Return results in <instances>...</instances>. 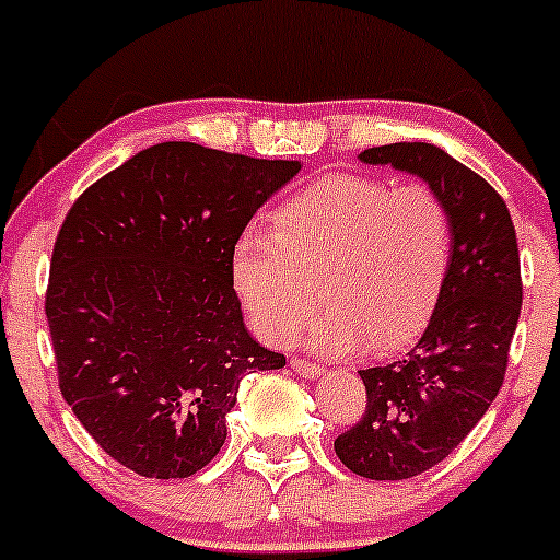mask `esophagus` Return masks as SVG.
Returning <instances> with one entry per match:
<instances>
[{"label": "esophagus", "instance_id": "34e87169", "mask_svg": "<svg viewBox=\"0 0 560 560\" xmlns=\"http://www.w3.org/2000/svg\"><path fill=\"white\" fill-rule=\"evenodd\" d=\"M290 366L298 374H303V377H322V374H324V366L322 364H313V361L298 359V355H294V359L290 361Z\"/></svg>", "mask_w": 560, "mask_h": 560}]
</instances>
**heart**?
<instances>
[{
    "instance_id": "obj_1",
    "label": "heart",
    "mask_w": 560,
    "mask_h": 560,
    "mask_svg": "<svg viewBox=\"0 0 560 560\" xmlns=\"http://www.w3.org/2000/svg\"><path fill=\"white\" fill-rule=\"evenodd\" d=\"M450 257L452 218L433 188L337 172L281 207L276 231H242L231 279L270 342L298 335L322 279L324 308L305 337L322 353L350 355L409 342L439 300Z\"/></svg>"
}]
</instances>
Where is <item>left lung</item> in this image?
I'll return each instance as SVG.
<instances>
[{"label": "left lung", "instance_id": "obj_1", "mask_svg": "<svg viewBox=\"0 0 560 560\" xmlns=\"http://www.w3.org/2000/svg\"><path fill=\"white\" fill-rule=\"evenodd\" d=\"M359 159L425 180L452 218L450 270L425 331L407 355L359 372L366 411L335 439L355 476L404 481L450 457L500 393L524 298L518 242L502 196L446 151L390 143Z\"/></svg>", "mask_w": 560, "mask_h": 560}]
</instances>
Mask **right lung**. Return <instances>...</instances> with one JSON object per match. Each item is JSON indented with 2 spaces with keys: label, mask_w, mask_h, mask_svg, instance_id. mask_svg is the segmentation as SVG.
<instances>
[{
  "label": "right lung",
  "mask_w": 560,
  "mask_h": 560,
  "mask_svg": "<svg viewBox=\"0 0 560 560\" xmlns=\"http://www.w3.org/2000/svg\"><path fill=\"white\" fill-rule=\"evenodd\" d=\"M298 172L170 140L92 183L66 214L45 300L60 393L138 476L188 478L212 463L244 374L287 364L244 327L231 252Z\"/></svg>",
  "instance_id": "add662e5"
}]
</instances>
